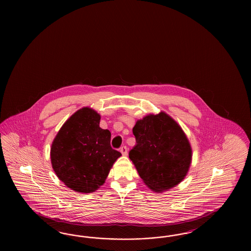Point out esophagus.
Wrapping results in <instances>:
<instances>
[{
  "label": "esophagus",
  "instance_id": "obj_1",
  "mask_svg": "<svg viewBox=\"0 0 251 251\" xmlns=\"http://www.w3.org/2000/svg\"><path fill=\"white\" fill-rule=\"evenodd\" d=\"M121 152H122V155L126 156L128 154V148L126 146H122L121 148Z\"/></svg>",
  "mask_w": 251,
  "mask_h": 251
}]
</instances>
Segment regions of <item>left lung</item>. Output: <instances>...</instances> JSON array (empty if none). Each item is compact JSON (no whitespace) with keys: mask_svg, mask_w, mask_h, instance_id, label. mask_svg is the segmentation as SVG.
Wrapping results in <instances>:
<instances>
[{"mask_svg":"<svg viewBox=\"0 0 251 251\" xmlns=\"http://www.w3.org/2000/svg\"><path fill=\"white\" fill-rule=\"evenodd\" d=\"M132 132L136 145L129 157L145 185L160 193L181 182L190 169L192 149L179 124L161 111L138 120Z\"/></svg>","mask_w":251,"mask_h":251,"instance_id":"8db88e82","label":"left lung"}]
</instances>
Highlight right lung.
I'll return each mask as SVG.
<instances>
[{
  "instance_id": "obj_1",
  "label": "right lung",
  "mask_w": 251,
  "mask_h": 251,
  "mask_svg": "<svg viewBox=\"0 0 251 251\" xmlns=\"http://www.w3.org/2000/svg\"><path fill=\"white\" fill-rule=\"evenodd\" d=\"M100 118L91 107L78 109L64 122L51 145L55 174L76 192L99 190L122 155L110 146V131L99 127Z\"/></svg>"
}]
</instances>
